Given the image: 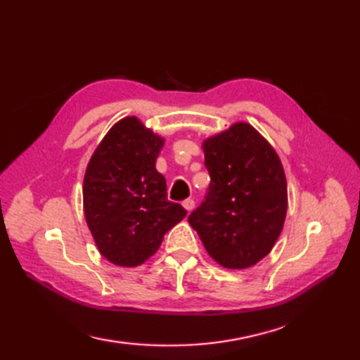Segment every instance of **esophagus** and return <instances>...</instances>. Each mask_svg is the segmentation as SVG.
Instances as JSON below:
<instances>
[{"mask_svg":"<svg viewBox=\"0 0 360 360\" xmlns=\"http://www.w3.org/2000/svg\"><path fill=\"white\" fill-rule=\"evenodd\" d=\"M183 207H185V209L188 210V212H191V210L195 207V201L192 200V198H188V200L183 201Z\"/></svg>","mask_w":360,"mask_h":360,"instance_id":"1","label":"esophagus"}]
</instances>
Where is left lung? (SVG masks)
Here are the masks:
<instances>
[{
    "label": "left lung",
    "mask_w": 360,
    "mask_h": 360,
    "mask_svg": "<svg viewBox=\"0 0 360 360\" xmlns=\"http://www.w3.org/2000/svg\"><path fill=\"white\" fill-rule=\"evenodd\" d=\"M201 148L210 186L188 221L220 266L233 270L255 266L274 249L284 227L283 163L248 122L205 139Z\"/></svg>",
    "instance_id": "1"
}]
</instances>
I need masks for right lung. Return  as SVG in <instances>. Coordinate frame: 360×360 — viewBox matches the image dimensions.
<instances>
[{"instance_id":"right-lung-1","label":"right lung","mask_w":360,"mask_h":360,"mask_svg":"<svg viewBox=\"0 0 360 360\" xmlns=\"http://www.w3.org/2000/svg\"><path fill=\"white\" fill-rule=\"evenodd\" d=\"M163 145L162 136L127 116L110 128L86 165L85 221L101 255L112 264H143L186 217V209L168 201L166 180L155 169Z\"/></svg>"}]
</instances>
